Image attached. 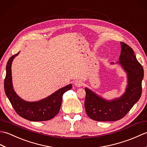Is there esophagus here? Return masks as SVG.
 Listing matches in <instances>:
<instances>
[{
  "label": "esophagus",
  "instance_id": "1",
  "mask_svg": "<svg viewBox=\"0 0 147 147\" xmlns=\"http://www.w3.org/2000/svg\"><path fill=\"white\" fill-rule=\"evenodd\" d=\"M82 85H83V82L80 80H76V82H75V86L78 87L82 86Z\"/></svg>",
  "mask_w": 147,
  "mask_h": 147
}]
</instances>
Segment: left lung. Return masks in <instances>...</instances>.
<instances>
[{
	"label": "left lung",
	"instance_id": "left-lung-1",
	"mask_svg": "<svg viewBox=\"0 0 147 147\" xmlns=\"http://www.w3.org/2000/svg\"><path fill=\"white\" fill-rule=\"evenodd\" d=\"M121 47L118 63L127 74L128 85L126 91L119 98L107 100L85 88V109L88 116L93 120L115 121L123 118L142 96V82L144 76L143 67L136 60L131 47L123 42H121Z\"/></svg>",
	"mask_w": 147,
	"mask_h": 147
}]
</instances>
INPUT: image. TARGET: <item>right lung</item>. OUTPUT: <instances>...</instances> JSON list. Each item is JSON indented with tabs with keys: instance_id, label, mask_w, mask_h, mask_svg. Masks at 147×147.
I'll list each match as a JSON object with an SVG mask.
<instances>
[{
	"instance_id": "add662e5",
	"label": "right lung",
	"mask_w": 147,
	"mask_h": 147,
	"mask_svg": "<svg viewBox=\"0 0 147 147\" xmlns=\"http://www.w3.org/2000/svg\"><path fill=\"white\" fill-rule=\"evenodd\" d=\"M19 54L12 55L6 65V76L4 80V90L13 108L18 115L31 121H44L52 119L58 113L62 102V96L71 89L69 84L58 89L51 95L42 100L28 102L19 97L13 89L12 82L11 65L14 58Z\"/></svg>"
}]
</instances>
